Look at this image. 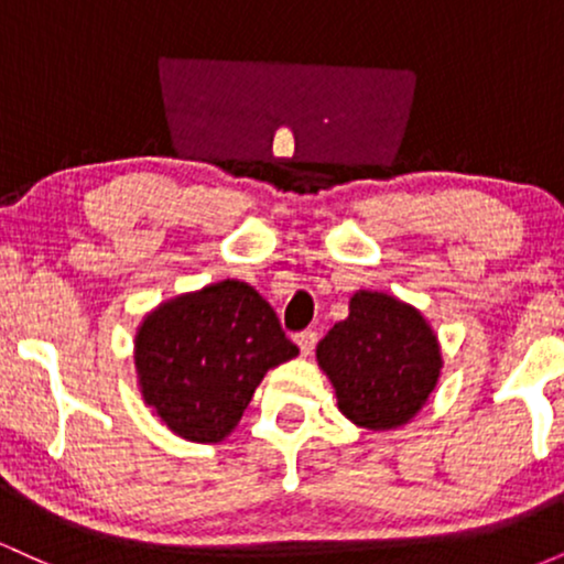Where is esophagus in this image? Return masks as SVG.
Returning <instances> with one entry per match:
<instances>
[{
  "label": "esophagus",
  "instance_id": "34e87169",
  "mask_svg": "<svg viewBox=\"0 0 564 564\" xmlns=\"http://www.w3.org/2000/svg\"><path fill=\"white\" fill-rule=\"evenodd\" d=\"M294 341H296V347L302 349V355H310V352H313L315 341H318V334H315L313 328H304V332L294 334Z\"/></svg>",
  "mask_w": 564,
  "mask_h": 564
}]
</instances>
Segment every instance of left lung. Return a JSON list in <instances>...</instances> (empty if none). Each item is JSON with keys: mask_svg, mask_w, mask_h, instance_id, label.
<instances>
[{"mask_svg": "<svg viewBox=\"0 0 564 564\" xmlns=\"http://www.w3.org/2000/svg\"><path fill=\"white\" fill-rule=\"evenodd\" d=\"M318 364L349 422L392 430L426 403L443 360L416 310L379 291H358L347 318L318 345Z\"/></svg>", "mask_w": 564, "mask_h": 564, "instance_id": "obj_1", "label": "left lung"}]
</instances>
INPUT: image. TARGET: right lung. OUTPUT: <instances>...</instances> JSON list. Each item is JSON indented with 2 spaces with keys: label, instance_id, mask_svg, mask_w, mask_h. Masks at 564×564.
<instances>
[{
  "label": "right lung",
  "instance_id": "add662e5",
  "mask_svg": "<svg viewBox=\"0 0 564 564\" xmlns=\"http://www.w3.org/2000/svg\"><path fill=\"white\" fill-rule=\"evenodd\" d=\"M296 352L254 289L223 281L148 315L134 364L142 398L174 435L219 443L243 416L268 368Z\"/></svg>",
  "mask_w": 564,
  "mask_h": 564
}]
</instances>
